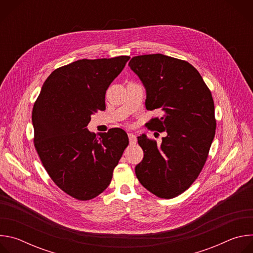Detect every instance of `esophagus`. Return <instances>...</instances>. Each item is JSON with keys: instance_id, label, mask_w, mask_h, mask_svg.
Segmentation results:
<instances>
[{"instance_id": "34e87169", "label": "esophagus", "mask_w": 253, "mask_h": 253, "mask_svg": "<svg viewBox=\"0 0 253 253\" xmlns=\"http://www.w3.org/2000/svg\"><path fill=\"white\" fill-rule=\"evenodd\" d=\"M128 138H129V142H130V144H135V143L137 142V138H136V136H135L134 134H132V133H129V134H128Z\"/></svg>"}]
</instances>
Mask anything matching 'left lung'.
Segmentation results:
<instances>
[{
  "label": "left lung",
  "mask_w": 253,
  "mask_h": 253,
  "mask_svg": "<svg viewBox=\"0 0 253 253\" xmlns=\"http://www.w3.org/2000/svg\"><path fill=\"white\" fill-rule=\"evenodd\" d=\"M129 67L146 89L147 110L159 109L152 129L166 132L159 145L138 137L143 160L135 167L139 182L170 199L183 193L201 172L216 129L214 102L199 72L188 62L162 54L133 57Z\"/></svg>",
  "instance_id": "obj_1"
}]
</instances>
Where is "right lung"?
<instances>
[{
	"label": "right lung",
	"mask_w": 253,
	"mask_h": 253,
	"mask_svg": "<svg viewBox=\"0 0 253 253\" xmlns=\"http://www.w3.org/2000/svg\"><path fill=\"white\" fill-rule=\"evenodd\" d=\"M129 56L82 59L53 71L36 100L34 145L55 184L78 200H90L110 184L129 139L120 128L87 129L91 115L105 109V94Z\"/></svg>",
	"instance_id": "obj_1"
}]
</instances>
